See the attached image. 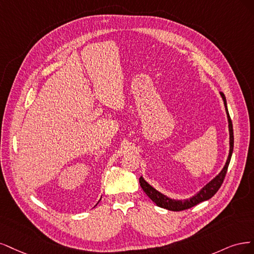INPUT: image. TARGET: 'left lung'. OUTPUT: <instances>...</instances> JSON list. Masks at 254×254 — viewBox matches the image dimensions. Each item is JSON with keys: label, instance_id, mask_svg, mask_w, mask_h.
I'll use <instances>...</instances> for the list:
<instances>
[{"label": "left lung", "instance_id": "obj_1", "mask_svg": "<svg viewBox=\"0 0 254 254\" xmlns=\"http://www.w3.org/2000/svg\"><path fill=\"white\" fill-rule=\"evenodd\" d=\"M220 96H222L223 100H224V104H225L226 112H227L228 122H229V133H230V151H229V156H228V159H227V162H226L224 169L220 171V173L214 179H212V181L208 185L204 186L197 194L193 196L192 198L186 199V200H175V199H171V198L167 197V196H165L163 194H161L160 192L155 190L154 188L151 187L148 183H146L142 177H140V178H139V184H140V187L142 188V190L155 203L157 204L158 207L165 208V209H168V210H171V211H183V210L190 209V208L196 206V204H198L201 201L210 199L212 196H214V194L218 191L220 186L223 185L225 176H226L227 171H228L229 163H230L231 156H232L234 137H233L232 121H231L230 115H229L228 109H227L226 97L222 92H220Z\"/></svg>", "mask_w": 254, "mask_h": 254}]
</instances>
